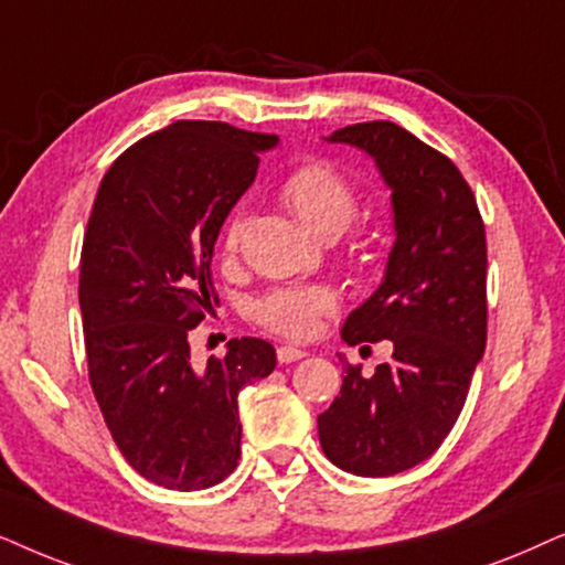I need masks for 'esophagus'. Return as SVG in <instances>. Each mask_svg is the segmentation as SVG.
Instances as JSON below:
<instances>
[{
    "instance_id": "esophagus-1",
    "label": "esophagus",
    "mask_w": 565,
    "mask_h": 565,
    "mask_svg": "<svg viewBox=\"0 0 565 565\" xmlns=\"http://www.w3.org/2000/svg\"><path fill=\"white\" fill-rule=\"evenodd\" d=\"M276 356H278V361H281V364H291V361L305 359L307 353L302 349H297V345H278Z\"/></svg>"
}]
</instances>
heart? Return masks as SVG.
<instances>
[{
  "instance_id": "obj_1",
  "label": "heart",
  "mask_w": 565,
  "mask_h": 565,
  "mask_svg": "<svg viewBox=\"0 0 565 565\" xmlns=\"http://www.w3.org/2000/svg\"><path fill=\"white\" fill-rule=\"evenodd\" d=\"M281 199L291 214L318 237L338 235L356 212V188L326 160H307L281 183ZM243 235V216L235 214L222 235V250L232 255ZM338 297L328 287H287L266 295L255 307L260 326L289 338H307L320 318L335 312Z\"/></svg>"
}]
</instances>
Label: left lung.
Masks as SVG:
<instances>
[{"label":"left lung","instance_id":"obj_1","mask_svg":"<svg viewBox=\"0 0 565 565\" xmlns=\"http://www.w3.org/2000/svg\"><path fill=\"white\" fill-rule=\"evenodd\" d=\"M326 141L377 164L393 191L395 243L377 291L341 330L349 345L390 341L393 359L361 374L341 356L345 377L318 416L320 445L353 476H397L447 439L483 359L486 227L455 162L397 124H353Z\"/></svg>","mask_w":565,"mask_h":565}]
</instances>
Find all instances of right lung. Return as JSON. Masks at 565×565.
Wrapping results in <instances>:
<instances>
[{
    "mask_svg": "<svg viewBox=\"0 0 565 565\" xmlns=\"http://www.w3.org/2000/svg\"><path fill=\"white\" fill-rule=\"evenodd\" d=\"M276 145L222 120H175L126 149L97 188L79 263L89 385L126 462L170 491L237 468V395L276 366L260 338H232L206 366L188 345L220 305L222 224Z\"/></svg>",
    "mask_w": 565,
    "mask_h": 565,
    "instance_id": "1",
    "label": "right lung"
}]
</instances>
